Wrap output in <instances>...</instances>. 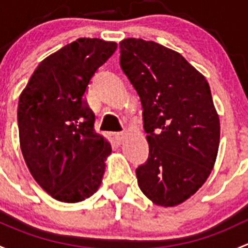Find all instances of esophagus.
<instances>
[{"label": "esophagus", "mask_w": 248, "mask_h": 248, "mask_svg": "<svg viewBox=\"0 0 248 248\" xmlns=\"http://www.w3.org/2000/svg\"><path fill=\"white\" fill-rule=\"evenodd\" d=\"M124 136H126V133H124V131H120V132H116V133H115V139L117 140V142H122L124 141Z\"/></svg>", "instance_id": "34e87169"}]
</instances>
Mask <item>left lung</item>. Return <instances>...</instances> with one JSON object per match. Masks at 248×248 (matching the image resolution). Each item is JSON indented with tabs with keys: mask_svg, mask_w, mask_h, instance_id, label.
<instances>
[{
	"mask_svg": "<svg viewBox=\"0 0 248 248\" xmlns=\"http://www.w3.org/2000/svg\"><path fill=\"white\" fill-rule=\"evenodd\" d=\"M120 66L138 93L149 158L136 169L142 193L161 206L193 196L214 168L219 119L206 79L182 55L155 42L120 43Z\"/></svg>",
	"mask_w": 248,
	"mask_h": 248,
	"instance_id": "left-lung-1",
	"label": "left lung"
}]
</instances>
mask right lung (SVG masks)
<instances>
[{
  "label": "right lung",
  "mask_w": 248,
  "mask_h": 248,
  "mask_svg": "<svg viewBox=\"0 0 248 248\" xmlns=\"http://www.w3.org/2000/svg\"><path fill=\"white\" fill-rule=\"evenodd\" d=\"M117 44L79 38L39 63L17 106L20 147L39 186L52 198L77 202L101 186L109 141L94 132L85 93Z\"/></svg>",
  "instance_id": "1"
}]
</instances>
